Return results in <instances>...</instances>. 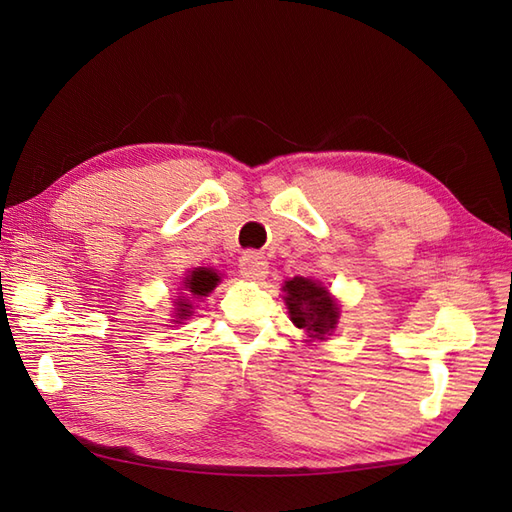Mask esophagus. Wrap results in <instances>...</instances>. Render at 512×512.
I'll return each mask as SVG.
<instances>
[{
  "label": "esophagus",
  "instance_id": "esophagus-1",
  "mask_svg": "<svg viewBox=\"0 0 512 512\" xmlns=\"http://www.w3.org/2000/svg\"><path fill=\"white\" fill-rule=\"evenodd\" d=\"M239 269L247 280H262V277H267L269 273V262L258 252H245L239 260Z\"/></svg>",
  "mask_w": 512,
  "mask_h": 512
}]
</instances>
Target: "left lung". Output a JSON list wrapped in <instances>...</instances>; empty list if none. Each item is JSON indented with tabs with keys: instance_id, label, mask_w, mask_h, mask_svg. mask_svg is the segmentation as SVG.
Wrapping results in <instances>:
<instances>
[{
	"instance_id": "obj_1",
	"label": "left lung",
	"mask_w": 512,
	"mask_h": 512,
	"mask_svg": "<svg viewBox=\"0 0 512 512\" xmlns=\"http://www.w3.org/2000/svg\"><path fill=\"white\" fill-rule=\"evenodd\" d=\"M286 305L294 327L305 329L309 337L327 339L337 324V303L320 284L307 277H294L286 282Z\"/></svg>"
}]
</instances>
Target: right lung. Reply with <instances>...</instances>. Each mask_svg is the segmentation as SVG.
Instances as JSON below:
<instances>
[{"label":"right lung","mask_w":512,"mask_h":512,"mask_svg":"<svg viewBox=\"0 0 512 512\" xmlns=\"http://www.w3.org/2000/svg\"><path fill=\"white\" fill-rule=\"evenodd\" d=\"M220 282V275L218 273H213V271H209V269H196V271H192V275H188L185 277V282H183V286H185V290H188L192 297H183V299H177L175 303H177V316H179V320H183L185 316H190L192 314V303H190V299H198V297H207V294L215 288V284ZM177 320V322H179Z\"/></svg>","instance_id":"obj_1"}]
</instances>
